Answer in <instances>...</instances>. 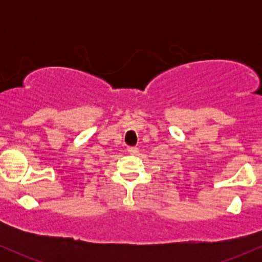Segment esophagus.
Masks as SVG:
<instances>
[{"instance_id": "esophagus-1", "label": "esophagus", "mask_w": 262, "mask_h": 262, "mask_svg": "<svg viewBox=\"0 0 262 262\" xmlns=\"http://www.w3.org/2000/svg\"><path fill=\"white\" fill-rule=\"evenodd\" d=\"M138 151H139V149L137 146H128L127 148V152H129V154H137Z\"/></svg>"}]
</instances>
